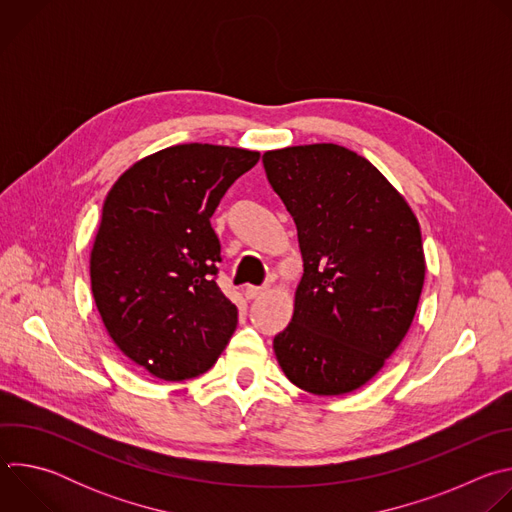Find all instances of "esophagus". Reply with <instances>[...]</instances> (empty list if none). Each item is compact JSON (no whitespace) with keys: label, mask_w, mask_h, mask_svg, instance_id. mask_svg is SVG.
Returning a JSON list of instances; mask_svg holds the SVG:
<instances>
[{"label":"esophagus","mask_w":512,"mask_h":512,"mask_svg":"<svg viewBox=\"0 0 512 512\" xmlns=\"http://www.w3.org/2000/svg\"><path fill=\"white\" fill-rule=\"evenodd\" d=\"M263 287H255V285H247L245 287V298L247 300H255V298H259V296H263Z\"/></svg>","instance_id":"34e87169"}]
</instances>
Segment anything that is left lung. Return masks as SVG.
Returning <instances> with one entry per match:
<instances>
[{
  "mask_svg": "<svg viewBox=\"0 0 512 512\" xmlns=\"http://www.w3.org/2000/svg\"><path fill=\"white\" fill-rule=\"evenodd\" d=\"M304 259L294 318L273 338L285 377L314 395L369 383L405 338L423 289L419 223L367 160L336 143L263 154Z\"/></svg>",
  "mask_w": 512,
  "mask_h": 512,
  "instance_id": "8db88e82",
  "label": "left lung"
}]
</instances>
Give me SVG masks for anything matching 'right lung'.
Returning a JSON list of instances; mask_svg holds the SVG:
<instances>
[{"label": "right lung", "mask_w": 512, "mask_h": 512, "mask_svg": "<svg viewBox=\"0 0 512 512\" xmlns=\"http://www.w3.org/2000/svg\"><path fill=\"white\" fill-rule=\"evenodd\" d=\"M259 152L184 143L139 160L109 190L91 251V289L117 348L164 381L206 373L237 328L216 285L210 216Z\"/></svg>", "instance_id": "obj_1"}]
</instances>
